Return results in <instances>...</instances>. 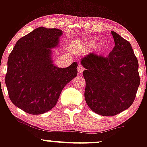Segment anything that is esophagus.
Masks as SVG:
<instances>
[{"label": "esophagus", "instance_id": "1", "mask_svg": "<svg viewBox=\"0 0 147 147\" xmlns=\"http://www.w3.org/2000/svg\"><path fill=\"white\" fill-rule=\"evenodd\" d=\"M84 71V67L81 65H79L78 67V72L79 74H81L82 72Z\"/></svg>", "mask_w": 147, "mask_h": 147}]
</instances>
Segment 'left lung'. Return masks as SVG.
<instances>
[{"mask_svg": "<svg viewBox=\"0 0 147 147\" xmlns=\"http://www.w3.org/2000/svg\"><path fill=\"white\" fill-rule=\"evenodd\" d=\"M115 46L107 57L89 53L82 58L84 98L96 113L113 116L132 104L140 84L138 61L130 43L111 32Z\"/></svg>", "mask_w": 147, "mask_h": 147, "instance_id": "obj_1", "label": "left lung"}]
</instances>
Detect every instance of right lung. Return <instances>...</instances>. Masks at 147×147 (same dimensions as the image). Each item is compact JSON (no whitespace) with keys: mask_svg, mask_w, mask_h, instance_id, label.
Returning <instances> with one entry per match:
<instances>
[{"mask_svg":"<svg viewBox=\"0 0 147 147\" xmlns=\"http://www.w3.org/2000/svg\"><path fill=\"white\" fill-rule=\"evenodd\" d=\"M63 32L38 27L17 41L8 57L5 84L15 106L32 115L42 114L57 103L64 86L78 75V63L54 65L51 49Z\"/></svg>","mask_w":147,"mask_h":147,"instance_id":"add662e5","label":"right lung"}]
</instances>
